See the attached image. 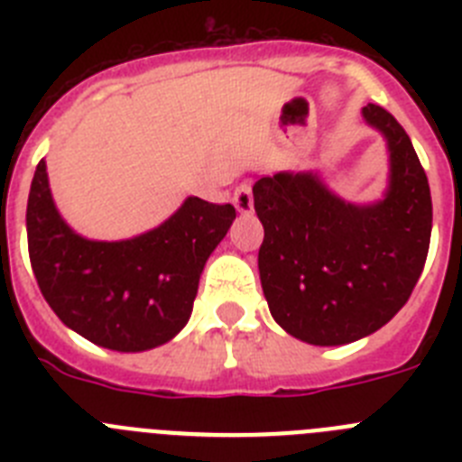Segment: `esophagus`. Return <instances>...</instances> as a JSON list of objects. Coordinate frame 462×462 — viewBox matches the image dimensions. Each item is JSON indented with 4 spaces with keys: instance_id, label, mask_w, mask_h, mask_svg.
I'll return each mask as SVG.
<instances>
[{
    "instance_id": "1",
    "label": "esophagus",
    "mask_w": 462,
    "mask_h": 462,
    "mask_svg": "<svg viewBox=\"0 0 462 462\" xmlns=\"http://www.w3.org/2000/svg\"><path fill=\"white\" fill-rule=\"evenodd\" d=\"M234 203L240 212H252L254 208V199H252V187L240 185L234 194Z\"/></svg>"
}]
</instances>
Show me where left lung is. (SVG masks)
Segmentation results:
<instances>
[{"label":"left lung","mask_w":462,"mask_h":462,"mask_svg":"<svg viewBox=\"0 0 462 462\" xmlns=\"http://www.w3.org/2000/svg\"><path fill=\"white\" fill-rule=\"evenodd\" d=\"M363 117L389 148L382 201H342L317 173H275L252 187L263 296L273 319L308 345H346L389 324L428 256L432 201L414 145L382 106L368 104Z\"/></svg>","instance_id":"left-lung-1"}]
</instances>
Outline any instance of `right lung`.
I'll return each mask as SVG.
<instances>
[{
	"label": "right lung",
	"mask_w": 462,
	"mask_h": 462,
	"mask_svg": "<svg viewBox=\"0 0 462 462\" xmlns=\"http://www.w3.org/2000/svg\"><path fill=\"white\" fill-rule=\"evenodd\" d=\"M234 219L231 203L189 196L148 234L88 240L60 217L41 159L27 199L32 271L64 326L113 352H145L185 328L203 266Z\"/></svg>",
	"instance_id": "right-lung-1"
}]
</instances>
